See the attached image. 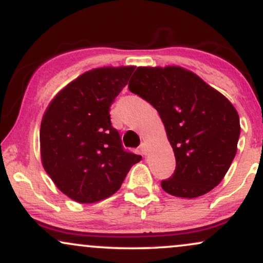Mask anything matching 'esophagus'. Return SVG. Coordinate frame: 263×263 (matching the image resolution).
<instances>
[{"label": "esophagus", "instance_id": "34e87169", "mask_svg": "<svg viewBox=\"0 0 263 263\" xmlns=\"http://www.w3.org/2000/svg\"><path fill=\"white\" fill-rule=\"evenodd\" d=\"M139 152H140V154L143 155V156H145L147 154V145H146L145 143L141 144L140 147H139Z\"/></svg>", "mask_w": 263, "mask_h": 263}]
</instances>
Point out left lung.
<instances>
[{"label": "left lung", "mask_w": 263, "mask_h": 263, "mask_svg": "<svg viewBox=\"0 0 263 263\" xmlns=\"http://www.w3.org/2000/svg\"><path fill=\"white\" fill-rule=\"evenodd\" d=\"M128 87L158 110L173 147L176 169L163 190L194 199L217 186L237 152L241 126L232 103L180 66L138 67Z\"/></svg>", "instance_id": "left-lung-1"}]
</instances>
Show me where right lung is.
Returning a JSON list of instances; mask_svg holds the SVG:
<instances>
[{
  "instance_id": "right-lung-1",
  "label": "right lung",
  "mask_w": 263,
  "mask_h": 263,
  "mask_svg": "<svg viewBox=\"0 0 263 263\" xmlns=\"http://www.w3.org/2000/svg\"><path fill=\"white\" fill-rule=\"evenodd\" d=\"M134 66L88 70L54 96L40 130L41 161L64 195L79 203L108 199L141 156L122 147L109 109Z\"/></svg>"
}]
</instances>
